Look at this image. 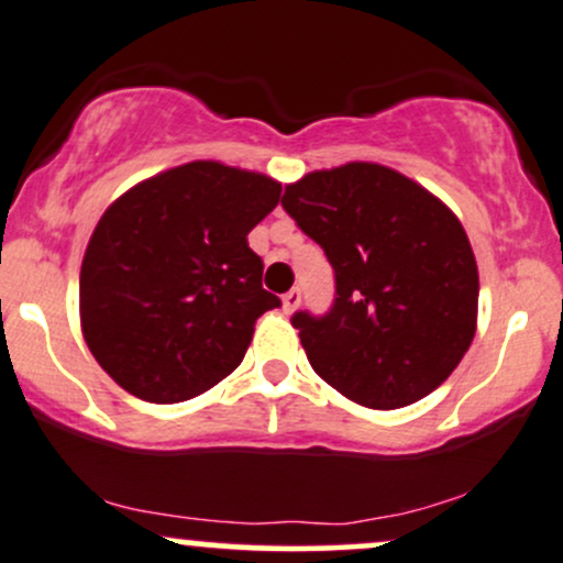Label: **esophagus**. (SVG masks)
<instances>
[{"label": "esophagus", "mask_w": 563, "mask_h": 563, "mask_svg": "<svg viewBox=\"0 0 563 563\" xmlns=\"http://www.w3.org/2000/svg\"><path fill=\"white\" fill-rule=\"evenodd\" d=\"M299 303H301V290L299 288H290L288 294L283 296V312L290 314L296 307H299Z\"/></svg>", "instance_id": "obj_1"}]
</instances>
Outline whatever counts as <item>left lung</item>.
Segmentation results:
<instances>
[{
	"label": "left lung",
	"mask_w": 563,
	"mask_h": 563,
	"mask_svg": "<svg viewBox=\"0 0 563 563\" xmlns=\"http://www.w3.org/2000/svg\"><path fill=\"white\" fill-rule=\"evenodd\" d=\"M283 209L335 273L331 312L290 320L318 376L373 410L434 391L476 333L479 269L461 219L367 161L309 172L286 185Z\"/></svg>",
	"instance_id": "1"
}]
</instances>
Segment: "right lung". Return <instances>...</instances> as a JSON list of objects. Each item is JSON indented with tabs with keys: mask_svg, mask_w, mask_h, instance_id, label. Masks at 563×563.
Masks as SVG:
<instances>
[{
	"mask_svg": "<svg viewBox=\"0 0 563 563\" xmlns=\"http://www.w3.org/2000/svg\"><path fill=\"white\" fill-rule=\"evenodd\" d=\"M280 190L267 174L190 161L108 206L84 251L79 314L89 352L121 389L185 402L243 363L256 320L280 307L249 249Z\"/></svg>",
	"mask_w": 563,
	"mask_h": 563,
	"instance_id": "right-lung-1",
	"label": "right lung"
}]
</instances>
